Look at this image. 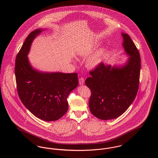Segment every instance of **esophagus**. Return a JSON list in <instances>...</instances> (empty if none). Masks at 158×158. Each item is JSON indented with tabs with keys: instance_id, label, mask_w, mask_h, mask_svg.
Wrapping results in <instances>:
<instances>
[{
	"instance_id": "esophagus-1",
	"label": "esophagus",
	"mask_w": 158,
	"mask_h": 158,
	"mask_svg": "<svg viewBox=\"0 0 158 158\" xmlns=\"http://www.w3.org/2000/svg\"><path fill=\"white\" fill-rule=\"evenodd\" d=\"M79 83L80 85H83L85 83V79L83 77H81L79 80Z\"/></svg>"
}]
</instances>
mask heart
Returning a JSON list of instances; mask_svg holds the SVG:
<instances>
[{"mask_svg": "<svg viewBox=\"0 0 158 158\" xmlns=\"http://www.w3.org/2000/svg\"><path fill=\"white\" fill-rule=\"evenodd\" d=\"M105 55V50H100L88 57L86 61V64L89 68H96L104 60Z\"/></svg>", "mask_w": 158, "mask_h": 158, "instance_id": "obj_1", "label": "heart"}]
</instances>
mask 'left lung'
<instances>
[{"label":"left lung","instance_id":"1","mask_svg":"<svg viewBox=\"0 0 158 158\" xmlns=\"http://www.w3.org/2000/svg\"><path fill=\"white\" fill-rule=\"evenodd\" d=\"M123 46L129 56L120 66L101 63L90 72L85 81L90 89V113L99 119L116 118L124 113L135 100L139 85L141 60L135 43L125 33H121Z\"/></svg>","mask_w":158,"mask_h":158}]
</instances>
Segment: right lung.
I'll return each mask as SVG.
<instances>
[{
    "mask_svg": "<svg viewBox=\"0 0 158 158\" xmlns=\"http://www.w3.org/2000/svg\"><path fill=\"white\" fill-rule=\"evenodd\" d=\"M43 29L31 32L25 39L15 60V74L19 98L36 117L56 121L68 110L67 98L78 85L77 74L42 72L31 65L28 54L34 38Z\"/></svg>",
    "mask_w": 158,
    "mask_h": 158,
    "instance_id": "1",
    "label": "right lung"
}]
</instances>
